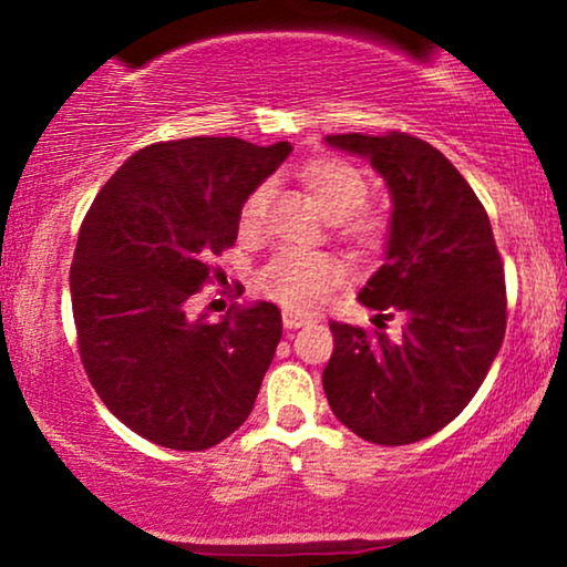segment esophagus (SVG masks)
<instances>
[{"instance_id": "1", "label": "esophagus", "mask_w": 567, "mask_h": 567, "mask_svg": "<svg viewBox=\"0 0 567 567\" xmlns=\"http://www.w3.org/2000/svg\"><path fill=\"white\" fill-rule=\"evenodd\" d=\"M282 322H285V328H288V330H298V328H303V324H309L311 320H309V317L296 315V311H285Z\"/></svg>"}]
</instances>
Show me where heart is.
<instances>
[{"label":"heart","instance_id":"heart-1","mask_svg":"<svg viewBox=\"0 0 567 567\" xmlns=\"http://www.w3.org/2000/svg\"><path fill=\"white\" fill-rule=\"evenodd\" d=\"M301 178L309 194L328 218L341 220V229L349 239H354L362 250H379L386 239L389 220L375 210H360L368 199V175L360 167L343 159H311L301 171ZM271 199V186L261 184L245 199L239 213L243 231H256L266 216ZM343 277V266L336 258L322 252L285 250L264 266L261 290L285 309L311 311L320 306L330 288Z\"/></svg>","mask_w":567,"mask_h":567}]
</instances>
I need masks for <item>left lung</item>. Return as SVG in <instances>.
<instances>
[{
    "mask_svg": "<svg viewBox=\"0 0 567 567\" xmlns=\"http://www.w3.org/2000/svg\"><path fill=\"white\" fill-rule=\"evenodd\" d=\"M368 159L392 194L383 264L360 303L400 311V338L330 322L336 349L322 386L330 410L357 437L408 445L461 413L496 360L506 330L504 264L491 220L445 154L408 133L328 135Z\"/></svg>",
    "mask_w": 567,
    "mask_h": 567,
    "instance_id": "left-lung-1",
    "label": "left lung"
}]
</instances>
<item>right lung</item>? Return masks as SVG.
I'll use <instances>...</instances> for the list:
<instances>
[{
    "mask_svg": "<svg viewBox=\"0 0 567 567\" xmlns=\"http://www.w3.org/2000/svg\"><path fill=\"white\" fill-rule=\"evenodd\" d=\"M290 152L288 141L154 143L84 216L69 277L82 365L103 405L154 445L205 451L256 405L282 338L277 306L237 303L220 322L188 306L237 239L245 199Z\"/></svg>",
    "mask_w": 567,
    "mask_h": 567,
    "instance_id": "right-lung-1",
    "label": "right lung"
}]
</instances>
